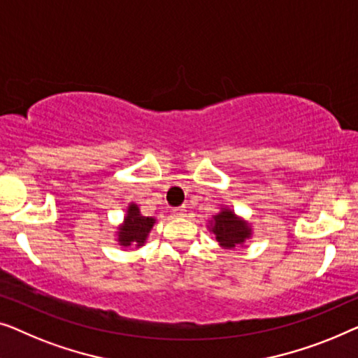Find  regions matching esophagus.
Segmentation results:
<instances>
[{"mask_svg": "<svg viewBox=\"0 0 358 358\" xmlns=\"http://www.w3.org/2000/svg\"><path fill=\"white\" fill-rule=\"evenodd\" d=\"M173 215H175V217H185L186 209L185 208H175L173 209Z\"/></svg>", "mask_w": 358, "mask_h": 358, "instance_id": "obj_1", "label": "esophagus"}]
</instances>
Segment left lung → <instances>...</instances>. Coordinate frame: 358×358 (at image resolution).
<instances>
[{
    "instance_id": "obj_1",
    "label": "left lung",
    "mask_w": 358,
    "mask_h": 358,
    "mask_svg": "<svg viewBox=\"0 0 358 358\" xmlns=\"http://www.w3.org/2000/svg\"><path fill=\"white\" fill-rule=\"evenodd\" d=\"M210 230L214 231L215 240L224 248H234L235 245H241L246 238H250L251 229L248 224L240 220L230 209H222L214 220L210 222Z\"/></svg>"
}]
</instances>
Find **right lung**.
Masks as SVG:
<instances>
[{"instance_id": "right-lung-1", "label": "right lung", "mask_w": 358, "mask_h": 358, "mask_svg": "<svg viewBox=\"0 0 358 358\" xmlns=\"http://www.w3.org/2000/svg\"><path fill=\"white\" fill-rule=\"evenodd\" d=\"M154 224L155 219L144 217V215H141L138 206L131 204L128 208L127 217H124V224L118 231L120 245L143 246Z\"/></svg>"}]
</instances>
